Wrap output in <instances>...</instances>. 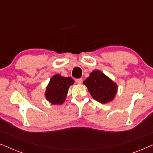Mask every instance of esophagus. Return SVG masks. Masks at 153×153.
I'll return each mask as SVG.
<instances>
[{
  "mask_svg": "<svg viewBox=\"0 0 153 153\" xmlns=\"http://www.w3.org/2000/svg\"><path fill=\"white\" fill-rule=\"evenodd\" d=\"M75 82L76 83H78V84H80V83H82V79L79 78V79H75Z\"/></svg>",
  "mask_w": 153,
  "mask_h": 153,
  "instance_id": "obj_1",
  "label": "esophagus"
}]
</instances>
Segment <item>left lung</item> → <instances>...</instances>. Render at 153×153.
<instances>
[{
    "instance_id": "left-lung-1",
    "label": "left lung",
    "mask_w": 153,
    "mask_h": 153,
    "mask_svg": "<svg viewBox=\"0 0 153 153\" xmlns=\"http://www.w3.org/2000/svg\"><path fill=\"white\" fill-rule=\"evenodd\" d=\"M93 99L102 104L112 101L116 95L118 85L103 72L95 70L83 81Z\"/></svg>"
}]
</instances>
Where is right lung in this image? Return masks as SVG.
<instances>
[{
    "instance_id": "right-lung-1",
    "label": "right lung",
    "mask_w": 153,
    "mask_h": 153,
    "mask_svg": "<svg viewBox=\"0 0 153 153\" xmlns=\"http://www.w3.org/2000/svg\"><path fill=\"white\" fill-rule=\"evenodd\" d=\"M73 83L74 80L71 77L54 75L46 89V99L52 104H62L66 99L69 87Z\"/></svg>"
}]
</instances>
